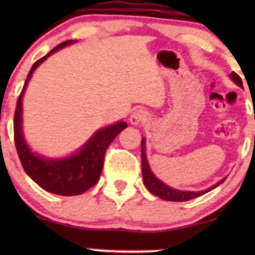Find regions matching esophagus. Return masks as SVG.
Returning <instances> with one entry per match:
<instances>
[{
    "mask_svg": "<svg viewBox=\"0 0 255 255\" xmlns=\"http://www.w3.org/2000/svg\"><path fill=\"white\" fill-rule=\"evenodd\" d=\"M146 120H147V114H146V111L142 109L134 110L130 116V122H131V124H133V125L144 123Z\"/></svg>",
    "mask_w": 255,
    "mask_h": 255,
    "instance_id": "obj_1",
    "label": "esophagus"
}]
</instances>
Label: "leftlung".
<instances>
[{"label": "left lung", "mask_w": 255, "mask_h": 255, "mask_svg": "<svg viewBox=\"0 0 255 255\" xmlns=\"http://www.w3.org/2000/svg\"><path fill=\"white\" fill-rule=\"evenodd\" d=\"M230 78H231L239 87H243L242 78H240L237 73L232 72L231 74H230ZM141 170H142V180H144V184L149 190V193H152L153 195H155V196L160 197L161 200L172 201V202H184V201L193 200V198L200 197L202 195L207 194L208 191L215 189L216 187H218L219 184L225 181V179H223L219 181L218 183H216L215 186H212L209 188V189H205L202 191H182V190L173 189V188L168 187L167 184L162 183L159 179H156V177L153 175V173L151 172L147 159H146L145 138L141 139Z\"/></svg>", "instance_id": "1"}]
</instances>
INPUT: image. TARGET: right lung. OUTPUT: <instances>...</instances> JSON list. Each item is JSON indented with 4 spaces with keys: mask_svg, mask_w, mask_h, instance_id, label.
<instances>
[{
    "mask_svg": "<svg viewBox=\"0 0 255 255\" xmlns=\"http://www.w3.org/2000/svg\"><path fill=\"white\" fill-rule=\"evenodd\" d=\"M75 40H67L59 44L46 55L37 60L31 67L26 81L17 100L15 116H13V137L17 154L19 156L24 170L36 182L48 193L75 196L95 186L100 180L103 169L104 155L107 148L113 142L121 131L128 128L127 122L113 124L96 131L92 138L82 146V148L71 156L64 159H45L31 152L26 145L22 132V99L24 90L31 75L38 66L55 51L74 43Z\"/></svg>",
    "mask_w": 255,
    "mask_h": 255,
    "instance_id": "1",
    "label": "right lung"
}]
</instances>
